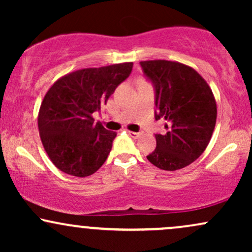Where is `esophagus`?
Wrapping results in <instances>:
<instances>
[{
	"mask_svg": "<svg viewBox=\"0 0 252 252\" xmlns=\"http://www.w3.org/2000/svg\"><path fill=\"white\" fill-rule=\"evenodd\" d=\"M128 134H129L130 137H132V138H138L141 135H142V132H135V131H130V130H128Z\"/></svg>",
	"mask_w": 252,
	"mask_h": 252,
	"instance_id": "1",
	"label": "esophagus"
}]
</instances>
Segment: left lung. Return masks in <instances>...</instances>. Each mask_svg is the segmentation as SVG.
Masks as SVG:
<instances>
[{"instance_id": "left-lung-1", "label": "left lung", "mask_w": 252, "mask_h": 252, "mask_svg": "<svg viewBox=\"0 0 252 252\" xmlns=\"http://www.w3.org/2000/svg\"><path fill=\"white\" fill-rule=\"evenodd\" d=\"M155 86V118L166 121L163 135L147 156L163 170L187 167L209 146L217 121V104L206 80L190 66L169 60L141 62Z\"/></svg>"}]
</instances>
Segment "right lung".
<instances>
[{"instance_id":"right-lung-1","label":"right lung","mask_w":252,"mask_h":252,"mask_svg":"<svg viewBox=\"0 0 252 252\" xmlns=\"http://www.w3.org/2000/svg\"><path fill=\"white\" fill-rule=\"evenodd\" d=\"M131 70L132 63L82 68L51 86L40 105L37 126L43 148L58 169L84 178L103 166L117 134L94 123L92 114L106 104Z\"/></svg>"}]
</instances>
